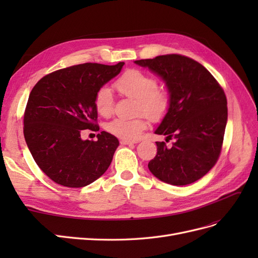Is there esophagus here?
<instances>
[{
    "label": "esophagus",
    "mask_w": 258,
    "mask_h": 258,
    "mask_svg": "<svg viewBox=\"0 0 258 258\" xmlns=\"http://www.w3.org/2000/svg\"><path fill=\"white\" fill-rule=\"evenodd\" d=\"M137 143L136 141H130V140H120V144L122 145H130V144H135Z\"/></svg>",
    "instance_id": "34e87169"
}]
</instances>
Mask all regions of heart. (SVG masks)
Returning <instances> with one entry per match:
<instances>
[{"instance_id":"obj_1","label":"heart","mask_w":258,"mask_h":258,"mask_svg":"<svg viewBox=\"0 0 258 258\" xmlns=\"http://www.w3.org/2000/svg\"><path fill=\"white\" fill-rule=\"evenodd\" d=\"M121 95L137 100V111L143 112L153 119H159L168 112L170 92L166 88H158L154 76L137 69L127 70L114 84ZM113 95L107 87L100 88L96 95L95 104L100 115L108 116L113 111ZM147 127L144 116L136 118H115L107 123L106 129L112 135L124 139L136 140Z\"/></svg>"}]
</instances>
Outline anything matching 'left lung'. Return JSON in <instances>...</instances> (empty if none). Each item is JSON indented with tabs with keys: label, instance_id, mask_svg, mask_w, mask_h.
<instances>
[{
	"label": "left lung",
	"instance_id": "left-lung-1",
	"mask_svg": "<svg viewBox=\"0 0 258 258\" xmlns=\"http://www.w3.org/2000/svg\"><path fill=\"white\" fill-rule=\"evenodd\" d=\"M158 75L170 92V106L156 135L174 139L172 147L156 142L157 155L148 162L160 181L183 186L205 176L221 154L226 123L227 99L208 70L188 57L165 54L136 60Z\"/></svg>",
	"mask_w": 258,
	"mask_h": 258
}]
</instances>
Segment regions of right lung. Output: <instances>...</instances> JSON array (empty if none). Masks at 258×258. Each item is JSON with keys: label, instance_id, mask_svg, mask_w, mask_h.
I'll return each instance as SVG.
<instances>
[{"label": "right lung", "instance_id": "right-lung-1", "mask_svg": "<svg viewBox=\"0 0 258 258\" xmlns=\"http://www.w3.org/2000/svg\"><path fill=\"white\" fill-rule=\"evenodd\" d=\"M115 66L84 63L44 76L31 91L23 117V134L36 165L54 183L84 187L110 167L119 142L102 131L98 141L81 138L82 130L97 131L95 104L100 88L118 75Z\"/></svg>", "mask_w": 258, "mask_h": 258}]
</instances>
